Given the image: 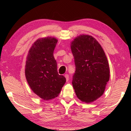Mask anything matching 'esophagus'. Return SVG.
Listing matches in <instances>:
<instances>
[{
	"label": "esophagus",
	"mask_w": 131,
	"mask_h": 131,
	"mask_svg": "<svg viewBox=\"0 0 131 131\" xmlns=\"http://www.w3.org/2000/svg\"><path fill=\"white\" fill-rule=\"evenodd\" d=\"M65 77L66 80V81H68L69 80V75L68 74H65Z\"/></svg>",
	"instance_id": "1"
}]
</instances>
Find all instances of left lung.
Segmentation results:
<instances>
[{"label": "left lung", "instance_id": "left-lung-1", "mask_svg": "<svg viewBox=\"0 0 131 131\" xmlns=\"http://www.w3.org/2000/svg\"><path fill=\"white\" fill-rule=\"evenodd\" d=\"M76 71L72 84L78 98L91 103L101 97L109 80V66L102 47L89 35H80L71 43Z\"/></svg>", "mask_w": 131, "mask_h": 131}]
</instances>
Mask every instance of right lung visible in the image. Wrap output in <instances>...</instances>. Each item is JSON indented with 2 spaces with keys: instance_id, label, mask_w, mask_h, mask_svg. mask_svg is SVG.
Segmentation results:
<instances>
[{
  "instance_id": "obj_1",
  "label": "right lung",
  "mask_w": 131,
  "mask_h": 131,
  "mask_svg": "<svg viewBox=\"0 0 131 131\" xmlns=\"http://www.w3.org/2000/svg\"><path fill=\"white\" fill-rule=\"evenodd\" d=\"M58 40L47 37L37 39L28 52L25 65L26 80L35 94L44 100L58 96L66 82L59 75L53 53Z\"/></svg>"
}]
</instances>
